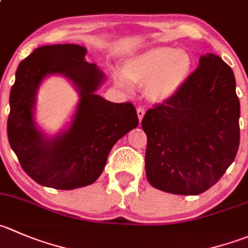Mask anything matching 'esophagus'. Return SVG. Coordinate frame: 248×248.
<instances>
[{"label":"esophagus","mask_w":248,"mask_h":248,"mask_svg":"<svg viewBox=\"0 0 248 248\" xmlns=\"http://www.w3.org/2000/svg\"><path fill=\"white\" fill-rule=\"evenodd\" d=\"M144 114H145V109H144L143 107H139L137 108V115H138V119L139 121H141L144 117Z\"/></svg>","instance_id":"esophagus-1"}]
</instances>
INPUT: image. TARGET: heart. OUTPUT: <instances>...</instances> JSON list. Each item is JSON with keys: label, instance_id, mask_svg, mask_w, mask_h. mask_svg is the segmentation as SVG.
I'll list each match as a JSON object with an SVG mask.
<instances>
[{"label": "heart", "instance_id": "heart-1", "mask_svg": "<svg viewBox=\"0 0 248 248\" xmlns=\"http://www.w3.org/2000/svg\"><path fill=\"white\" fill-rule=\"evenodd\" d=\"M191 58L184 50L161 46L127 58L122 70L114 69L112 76L120 87L132 91L133 85H144L151 102L162 103L174 97L188 80Z\"/></svg>", "mask_w": 248, "mask_h": 248}]
</instances>
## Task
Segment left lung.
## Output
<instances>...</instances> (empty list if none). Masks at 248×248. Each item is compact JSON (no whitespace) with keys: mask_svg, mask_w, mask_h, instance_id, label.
I'll use <instances>...</instances> for the list:
<instances>
[{"mask_svg":"<svg viewBox=\"0 0 248 248\" xmlns=\"http://www.w3.org/2000/svg\"><path fill=\"white\" fill-rule=\"evenodd\" d=\"M232 68L201 55L179 92L145 112V172L154 188L199 195L222 178L240 144V102Z\"/></svg>","mask_w":248,"mask_h":248,"instance_id":"8db88e82","label":"left lung"}]
</instances>
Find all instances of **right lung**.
I'll use <instances>...</instances> for the list:
<instances>
[{"instance_id": "obj_1", "label": "right lung", "mask_w": 248, "mask_h": 248, "mask_svg": "<svg viewBox=\"0 0 248 248\" xmlns=\"http://www.w3.org/2000/svg\"><path fill=\"white\" fill-rule=\"evenodd\" d=\"M86 53L73 43L36 48L20 62L12 86L9 144L29 177L48 188L71 190L94 183L115 143L139 124L132 103H111L95 94L105 75L86 62ZM48 75L70 79L80 95L69 128L52 139L33 120L35 93Z\"/></svg>"}]
</instances>
